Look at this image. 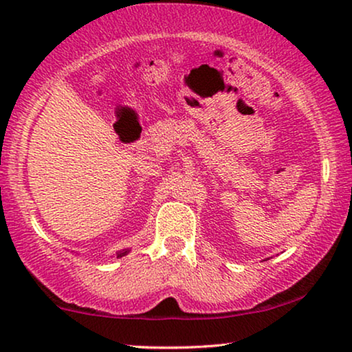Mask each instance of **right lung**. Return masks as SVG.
I'll use <instances>...</instances> for the list:
<instances>
[{
    "label": "right lung",
    "instance_id": "add662e5",
    "mask_svg": "<svg viewBox=\"0 0 352 352\" xmlns=\"http://www.w3.org/2000/svg\"><path fill=\"white\" fill-rule=\"evenodd\" d=\"M128 252L126 250H124V252H118V254H117V258H120V256H124V254H126Z\"/></svg>",
    "mask_w": 352,
    "mask_h": 352
}]
</instances>
